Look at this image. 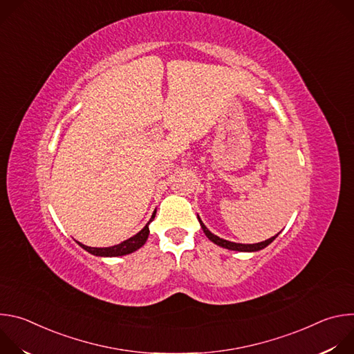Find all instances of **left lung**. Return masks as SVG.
I'll return each instance as SVG.
<instances>
[{
  "instance_id": "obj_1",
  "label": "left lung",
  "mask_w": 354,
  "mask_h": 354,
  "mask_svg": "<svg viewBox=\"0 0 354 354\" xmlns=\"http://www.w3.org/2000/svg\"><path fill=\"white\" fill-rule=\"evenodd\" d=\"M197 218H198V217H197ZM198 223H200V225H201V230H203V232L206 234V236H207L213 243H216V245H218V246H221V248H225V249H230V250H238V252H258V250L266 248L268 245H270V243L277 238V235H279V234H277V235H274V236H272V238H269V239H266V241H263V242H258V243H236V242H231V241L223 239V238H220V236L212 234L210 230L203 224V221H201L200 218H198Z\"/></svg>"
}]
</instances>
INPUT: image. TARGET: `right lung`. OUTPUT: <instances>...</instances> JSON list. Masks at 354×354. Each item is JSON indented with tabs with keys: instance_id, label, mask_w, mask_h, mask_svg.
I'll use <instances>...</instances> for the list:
<instances>
[{
	"instance_id": "1",
	"label": "right lung",
	"mask_w": 354,
	"mask_h": 354,
	"mask_svg": "<svg viewBox=\"0 0 354 354\" xmlns=\"http://www.w3.org/2000/svg\"><path fill=\"white\" fill-rule=\"evenodd\" d=\"M156 213H157V212L153 213V216H151V220L145 224V227H144L140 232H137V234L133 235L131 238H129V239L120 242L119 245L109 246V248H91V246H86V245H84V243H81V242H78V241H77V243H78L82 249H85L86 252H89V254L93 255V257L115 258V257H124V255H129V254H131V252H136L137 249H140V248L147 242L148 235H149V228H148V225H149L151 221L154 220Z\"/></svg>"
}]
</instances>
